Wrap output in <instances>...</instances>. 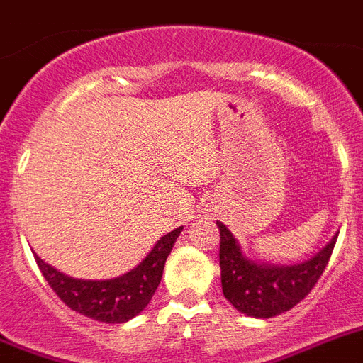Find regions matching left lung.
Returning <instances> with one entry per match:
<instances>
[{
    "label": "left lung",
    "mask_w": 363,
    "mask_h": 363,
    "mask_svg": "<svg viewBox=\"0 0 363 363\" xmlns=\"http://www.w3.org/2000/svg\"><path fill=\"white\" fill-rule=\"evenodd\" d=\"M216 225L220 229L222 292L238 312L262 320L290 311L311 294L329 264L337 238L333 237L311 261L294 266H272L250 261L233 233L222 222H216Z\"/></svg>",
    "instance_id": "8db88e82"
}]
</instances>
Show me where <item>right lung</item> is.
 <instances>
[{
	"label": "right lung",
	"instance_id": "obj_1",
	"mask_svg": "<svg viewBox=\"0 0 363 363\" xmlns=\"http://www.w3.org/2000/svg\"><path fill=\"white\" fill-rule=\"evenodd\" d=\"M184 228H176L167 233L152 247V252L128 274L106 281L73 279L55 270L51 264L34 255L40 272L49 286L57 292L71 311L104 323H125L143 311L160 286L165 261L176 238Z\"/></svg>",
	"mask_w": 363,
	"mask_h": 363
}]
</instances>
